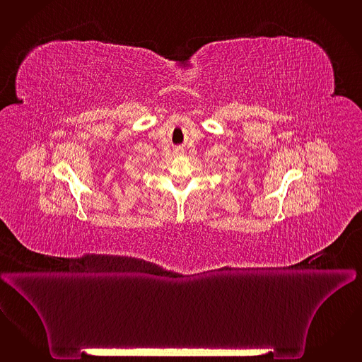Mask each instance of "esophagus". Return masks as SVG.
I'll return each instance as SVG.
<instances>
[{
    "label": "esophagus",
    "instance_id": "1",
    "mask_svg": "<svg viewBox=\"0 0 362 362\" xmlns=\"http://www.w3.org/2000/svg\"><path fill=\"white\" fill-rule=\"evenodd\" d=\"M174 153H175V154H182V153H183V148H182V147H175Z\"/></svg>",
    "mask_w": 362,
    "mask_h": 362
}]
</instances>
